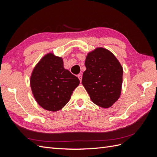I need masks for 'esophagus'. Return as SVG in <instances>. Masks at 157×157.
<instances>
[{
    "instance_id": "obj_1",
    "label": "esophagus",
    "mask_w": 157,
    "mask_h": 157,
    "mask_svg": "<svg viewBox=\"0 0 157 157\" xmlns=\"http://www.w3.org/2000/svg\"><path fill=\"white\" fill-rule=\"evenodd\" d=\"M77 77H78V79L80 80V81L81 82V80H82V75L81 74H78V76H77Z\"/></svg>"
}]
</instances>
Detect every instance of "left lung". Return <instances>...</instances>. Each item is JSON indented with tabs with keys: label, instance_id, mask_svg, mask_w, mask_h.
<instances>
[{
	"label": "left lung",
	"instance_id": "left-lung-1",
	"mask_svg": "<svg viewBox=\"0 0 157 157\" xmlns=\"http://www.w3.org/2000/svg\"><path fill=\"white\" fill-rule=\"evenodd\" d=\"M82 84L92 101L103 109L111 107L119 99L123 69L111 51L98 47L85 59Z\"/></svg>",
	"mask_w": 157,
	"mask_h": 157
}]
</instances>
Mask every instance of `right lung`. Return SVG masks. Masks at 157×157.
<instances>
[{"instance_id": "add662e5", "label": "right lung", "mask_w": 157, "mask_h": 157, "mask_svg": "<svg viewBox=\"0 0 157 157\" xmlns=\"http://www.w3.org/2000/svg\"><path fill=\"white\" fill-rule=\"evenodd\" d=\"M79 84V79L64 68L63 58L52 52L40 59L30 77L36 101L45 110L53 112L64 107Z\"/></svg>"}]
</instances>
